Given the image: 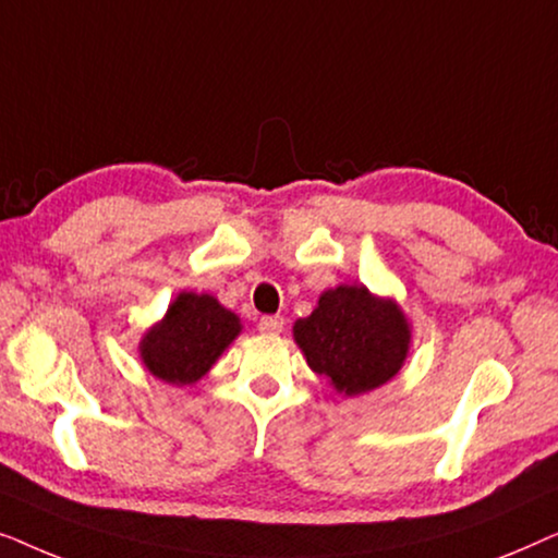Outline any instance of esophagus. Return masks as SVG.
Masks as SVG:
<instances>
[{"mask_svg":"<svg viewBox=\"0 0 558 558\" xmlns=\"http://www.w3.org/2000/svg\"><path fill=\"white\" fill-rule=\"evenodd\" d=\"M258 330H262L264 335H279L281 330H284V317H279V315L262 317L258 319Z\"/></svg>","mask_w":558,"mask_h":558,"instance_id":"34e87169","label":"esophagus"}]
</instances>
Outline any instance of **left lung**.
Instances as JSON below:
<instances>
[{"mask_svg": "<svg viewBox=\"0 0 558 558\" xmlns=\"http://www.w3.org/2000/svg\"><path fill=\"white\" fill-rule=\"evenodd\" d=\"M307 365L338 393L357 396L384 386L409 355L411 327L399 304L363 284H340L319 296L310 317L294 323Z\"/></svg>", "mask_w": 558, "mask_h": 558, "instance_id": "8db88e82", "label": "left lung"}]
</instances>
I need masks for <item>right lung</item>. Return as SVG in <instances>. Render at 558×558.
Instances as JSON below:
<instances>
[{
    "mask_svg": "<svg viewBox=\"0 0 558 558\" xmlns=\"http://www.w3.org/2000/svg\"><path fill=\"white\" fill-rule=\"evenodd\" d=\"M241 319L216 296L180 292L167 315L144 332L140 355L151 376L187 386L201 380L239 338Z\"/></svg>",
    "mask_w": 558,
    "mask_h": 558,
    "instance_id": "obj_1",
    "label": "right lung"
}]
</instances>
